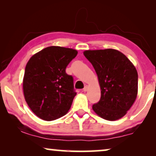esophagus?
<instances>
[{
    "mask_svg": "<svg viewBox=\"0 0 156 156\" xmlns=\"http://www.w3.org/2000/svg\"><path fill=\"white\" fill-rule=\"evenodd\" d=\"M87 90H88V86H87V85H85L84 87V89H83V91H87Z\"/></svg>",
    "mask_w": 156,
    "mask_h": 156,
    "instance_id": "1",
    "label": "esophagus"
}]
</instances>
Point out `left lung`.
Segmentation results:
<instances>
[{"label":"left lung","instance_id":"obj_1","mask_svg":"<svg viewBox=\"0 0 156 156\" xmlns=\"http://www.w3.org/2000/svg\"><path fill=\"white\" fill-rule=\"evenodd\" d=\"M84 56L97 72L101 99L93 104L98 116L116 121L126 114L138 94V73L127 57L114 49L86 50Z\"/></svg>","mask_w":156,"mask_h":156}]
</instances>
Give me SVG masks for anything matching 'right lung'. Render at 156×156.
Segmentation results:
<instances>
[{"label": "right lung", "mask_w": 156, "mask_h": 156, "mask_svg": "<svg viewBox=\"0 0 156 156\" xmlns=\"http://www.w3.org/2000/svg\"><path fill=\"white\" fill-rule=\"evenodd\" d=\"M77 55L74 49L51 46L31 57L23 77V93L27 105L44 121L60 118L69 110L76 93L74 80L65 70Z\"/></svg>", "instance_id": "1"}]
</instances>
